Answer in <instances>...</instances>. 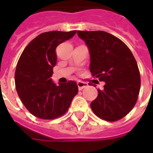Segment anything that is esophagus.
Instances as JSON below:
<instances>
[{
    "label": "esophagus",
    "mask_w": 153,
    "mask_h": 153,
    "mask_svg": "<svg viewBox=\"0 0 153 153\" xmlns=\"http://www.w3.org/2000/svg\"><path fill=\"white\" fill-rule=\"evenodd\" d=\"M76 83H77L78 89H79V90H83V88H85V87H86V86H88V84H87L86 83H83V82H79V81H78Z\"/></svg>",
    "instance_id": "obj_1"
}]
</instances>
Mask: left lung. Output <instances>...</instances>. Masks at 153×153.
Masks as SVG:
<instances>
[{"label":"left lung","mask_w":153,"mask_h":153,"mask_svg":"<svg viewBox=\"0 0 153 153\" xmlns=\"http://www.w3.org/2000/svg\"><path fill=\"white\" fill-rule=\"evenodd\" d=\"M77 33L88 47L92 75L105 83L90 103L92 110L104 120L122 119L134 107L140 93V74L134 56L122 40L107 32Z\"/></svg>","instance_id":"obj_1"}]
</instances>
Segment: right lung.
<instances>
[{
	"label": "right lung",
	"instance_id": "right-lung-1",
	"mask_svg": "<svg viewBox=\"0 0 153 153\" xmlns=\"http://www.w3.org/2000/svg\"><path fill=\"white\" fill-rule=\"evenodd\" d=\"M76 30L40 33L23 51L15 71L17 94L28 111L43 120L57 118L67 111L78 93L76 82L56 85L52 81L56 63V48Z\"/></svg>",
	"mask_w": 153,
	"mask_h": 153
}]
</instances>
